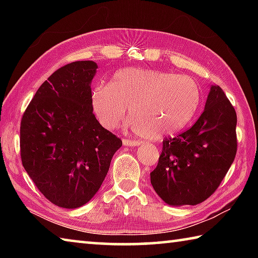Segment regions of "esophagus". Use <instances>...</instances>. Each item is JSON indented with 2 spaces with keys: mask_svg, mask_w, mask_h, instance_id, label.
Listing matches in <instances>:
<instances>
[{
  "mask_svg": "<svg viewBox=\"0 0 258 258\" xmlns=\"http://www.w3.org/2000/svg\"><path fill=\"white\" fill-rule=\"evenodd\" d=\"M123 145L126 147H137L140 145L139 141H135V140H130V139H124Z\"/></svg>",
  "mask_w": 258,
  "mask_h": 258,
  "instance_id": "obj_1",
  "label": "esophagus"
}]
</instances>
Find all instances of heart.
Segmentation results:
<instances>
[{"mask_svg": "<svg viewBox=\"0 0 258 258\" xmlns=\"http://www.w3.org/2000/svg\"><path fill=\"white\" fill-rule=\"evenodd\" d=\"M91 102L104 128H115L130 108L135 133L157 141L180 132L194 119L202 92L189 76L128 67L113 74L109 84L95 86Z\"/></svg>", "mask_w": 258, "mask_h": 258, "instance_id": "obj_1", "label": "heart"}]
</instances>
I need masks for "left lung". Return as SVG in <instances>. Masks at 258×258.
I'll use <instances>...</instances> for the list:
<instances>
[{"mask_svg": "<svg viewBox=\"0 0 258 258\" xmlns=\"http://www.w3.org/2000/svg\"><path fill=\"white\" fill-rule=\"evenodd\" d=\"M237 113L218 85H212L204 112L185 132L165 139L150 173L156 194L169 206L198 205L211 197L237 154Z\"/></svg>", "mask_w": 258, "mask_h": 258, "instance_id": "obj_1", "label": "left lung"}]
</instances>
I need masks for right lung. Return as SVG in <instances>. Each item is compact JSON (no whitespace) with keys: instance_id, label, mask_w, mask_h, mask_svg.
Here are the masks:
<instances>
[{"instance_id":"add662e5","label":"right lung","mask_w":258,"mask_h":258,"mask_svg":"<svg viewBox=\"0 0 258 258\" xmlns=\"http://www.w3.org/2000/svg\"><path fill=\"white\" fill-rule=\"evenodd\" d=\"M94 61L59 68L35 93L21 119L20 155L52 204L78 208L101 186L121 140L103 128L91 102Z\"/></svg>"}]
</instances>
